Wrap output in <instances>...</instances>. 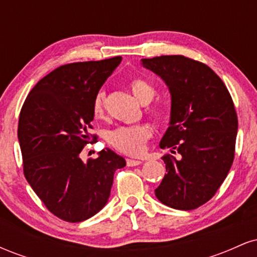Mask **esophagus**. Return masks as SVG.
Masks as SVG:
<instances>
[{"mask_svg": "<svg viewBox=\"0 0 257 257\" xmlns=\"http://www.w3.org/2000/svg\"><path fill=\"white\" fill-rule=\"evenodd\" d=\"M141 163H143V162L139 161V159H131V158L126 159V166L128 167H137V166H140Z\"/></svg>", "mask_w": 257, "mask_h": 257, "instance_id": "34e87169", "label": "esophagus"}]
</instances>
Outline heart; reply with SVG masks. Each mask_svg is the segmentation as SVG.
<instances>
[{
  "mask_svg": "<svg viewBox=\"0 0 257 257\" xmlns=\"http://www.w3.org/2000/svg\"><path fill=\"white\" fill-rule=\"evenodd\" d=\"M133 95L141 104H149L155 98L156 89L152 84L143 78H134L129 83ZM106 113L105 93L99 91L93 100V114L95 118H104ZM152 119L162 120L166 118L167 108L163 105H155L149 110ZM152 137V131L149 125H122L108 132L107 140L114 149L126 155H140L145 149L146 141Z\"/></svg>",
  "mask_w": 257,
  "mask_h": 257,
  "instance_id": "obj_1",
  "label": "heart"
}]
</instances>
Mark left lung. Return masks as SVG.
<instances>
[{
  "instance_id": "left-lung-1",
  "label": "left lung",
  "mask_w": 257,
  "mask_h": 257,
  "mask_svg": "<svg viewBox=\"0 0 257 257\" xmlns=\"http://www.w3.org/2000/svg\"><path fill=\"white\" fill-rule=\"evenodd\" d=\"M166 82L172 95L170 122L161 149L167 174L155 190L163 204L192 210L214 197L234 159L238 118L225 83L205 64L184 55L141 59Z\"/></svg>"
}]
</instances>
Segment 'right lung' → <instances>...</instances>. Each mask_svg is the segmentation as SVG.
<instances>
[{
  "instance_id": "obj_1",
  "label": "right lung",
  "mask_w": 257,
  "mask_h": 257,
  "mask_svg": "<svg viewBox=\"0 0 257 257\" xmlns=\"http://www.w3.org/2000/svg\"><path fill=\"white\" fill-rule=\"evenodd\" d=\"M120 61L114 57L63 65L38 81L20 111L25 178L47 209L67 222L99 213L110 197L114 172L125 167V159L110 149L87 163L79 157L90 140L93 100Z\"/></svg>"
}]
</instances>
